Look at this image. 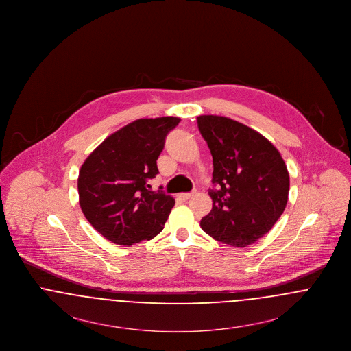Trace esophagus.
Listing matches in <instances>:
<instances>
[{"mask_svg":"<svg viewBox=\"0 0 351 351\" xmlns=\"http://www.w3.org/2000/svg\"><path fill=\"white\" fill-rule=\"evenodd\" d=\"M193 193H195V192H189V193H180V195H179V199L183 201L189 200V199L193 196Z\"/></svg>","mask_w":351,"mask_h":351,"instance_id":"obj_1","label":"esophagus"}]
</instances>
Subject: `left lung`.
Listing matches in <instances>:
<instances>
[{"instance_id": "left-lung-1", "label": "left lung", "mask_w": 351, "mask_h": 351, "mask_svg": "<svg viewBox=\"0 0 351 351\" xmlns=\"http://www.w3.org/2000/svg\"><path fill=\"white\" fill-rule=\"evenodd\" d=\"M197 126L213 156V206L201 229L215 239L246 247L283 215L289 175L280 152L262 134L219 116H200Z\"/></svg>"}]
</instances>
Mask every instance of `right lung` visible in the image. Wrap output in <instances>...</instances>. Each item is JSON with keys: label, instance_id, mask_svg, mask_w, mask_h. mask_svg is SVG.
I'll return each instance as SVG.
<instances>
[{"label": "right lung", "instance_id": "right-lung-1", "mask_svg": "<svg viewBox=\"0 0 351 351\" xmlns=\"http://www.w3.org/2000/svg\"><path fill=\"white\" fill-rule=\"evenodd\" d=\"M178 117L142 118L109 135L79 172V202L89 223L110 242L130 246L163 230L173 197L154 192L156 160ZM162 189V186H160Z\"/></svg>", "mask_w": 351, "mask_h": 351}]
</instances>
